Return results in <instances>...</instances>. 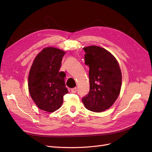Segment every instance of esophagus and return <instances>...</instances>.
Wrapping results in <instances>:
<instances>
[{
	"instance_id": "obj_1",
	"label": "esophagus",
	"mask_w": 152,
	"mask_h": 152,
	"mask_svg": "<svg viewBox=\"0 0 152 152\" xmlns=\"http://www.w3.org/2000/svg\"><path fill=\"white\" fill-rule=\"evenodd\" d=\"M71 92H72V93H75L76 92H77V88H76V87H74V88L71 89Z\"/></svg>"
}]
</instances>
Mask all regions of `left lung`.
<instances>
[{"instance_id":"left-lung-1","label":"left lung","mask_w":152,"mask_h":152,"mask_svg":"<svg viewBox=\"0 0 152 152\" xmlns=\"http://www.w3.org/2000/svg\"><path fill=\"white\" fill-rule=\"evenodd\" d=\"M83 49L85 63L89 66L90 89L82 101L90 111L103 112L111 107L120 94L121 68L115 58L106 49L96 45Z\"/></svg>"}]
</instances>
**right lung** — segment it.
<instances>
[{
  "mask_svg": "<svg viewBox=\"0 0 152 152\" xmlns=\"http://www.w3.org/2000/svg\"><path fill=\"white\" fill-rule=\"evenodd\" d=\"M65 52L54 48H44L35 58L28 76V89L37 107L53 112L61 107L68 93L64 72H59Z\"/></svg>",
  "mask_w": 152,
  "mask_h": 152,
  "instance_id": "obj_1",
  "label": "right lung"
}]
</instances>
